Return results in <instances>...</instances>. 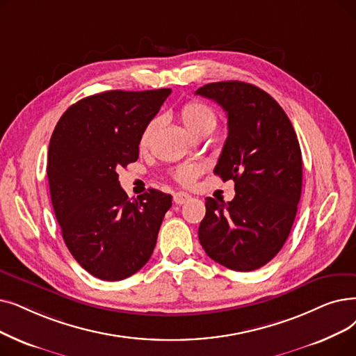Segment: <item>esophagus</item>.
Wrapping results in <instances>:
<instances>
[{
    "mask_svg": "<svg viewBox=\"0 0 356 356\" xmlns=\"http://www.w3.org/2000/svg\"><path fill=\"white\" fill-rule=\"evenodd\" d=\"M189 199H191V195L186 192H177L173 195V200L176 205H183L184 202H188Z\"/></svg>",
    "mask_w": 356,
    "mask_h": 356,
    "instance_id": "esophagus-1",
    "label": "esophagus"
}]
</instances>
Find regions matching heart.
Instances as JSON below:
<instances>
[{
    "label": "heart",
    "instance_id": "obj_1",
    "mask_svg": "<svg viewBox=\"0 0 356 356\" xmlns=\"http://www.w3.org/2000/svg\"><path fill=\"white\" fill-rule=\"evenodd\" d=\"M180 120L192 135L197 136L202 132L213 131L216 127V115L212 107L200 100H191L181 106L179 112ZM159 127V119H152L144 128L140 140V147L147 148L151 138ZM199 173L197 165H183L176 170V179L181 183H191Z\"/></svg>",
    "mask_w": 356,
    "mask_h": 356
}]
</instances>
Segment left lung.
I'll return each instance as SVG.
<instances>
[{
	"label": "left lung",
	"instance_id": "obj_1",
	"mask_svg": "<svg viewBox=\"0 0 356 356\" xmlns=\"http://www.w3.org/2000/svg\"><path fill=\"white\" fill-rule=\"evenodd\" d=\"M196 95L218 103L228 136L213 173L234 180L231 202L207 197L197 236L207 254L231 270L265 266L285 244L302 188V159L292 123L266 91L243 81L211 83Z\"/></svg>",
	"mask_w": 356,
	"mask_h": 356
}]
</instances>
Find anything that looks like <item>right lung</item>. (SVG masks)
I'll use <instances>...</instances> for the list:
<instances>
[{"mask_svg":"<svg viewBox=\"0 0 356 356\" xmlns=\"http://www.w3.org/2000/svg\"><path fill=\"white\" fill-rule=\"evenodd\" d=\"M172 90H112L60 116L48 151L52 207L68 250L92 276L120 281L149 260L172 196L149 189L131 200L119 167L140 156L144 128Z\"/></svg>","mask_w":356,"mask_h":356,"instance_id":"add662e5","label":"right lung"}]
</instances>
